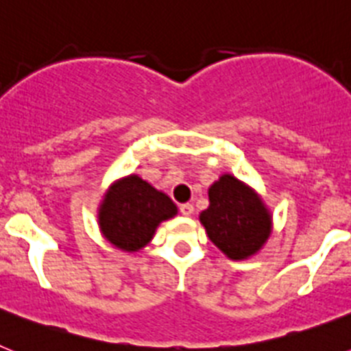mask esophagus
Wrapping results in <instances>:
<instances>
[{"instance_id":"obj_1","label":"esophagus","mask_w":351,"mask_h":351,"mask_svg":"<svg viewBox=\"0 0 351 351\" xmlns=\"http://www.w3.org/2000/svg\"><path fill=\"white\" fill-rule=\"evenodd\" d=\"M179 213H181L182 216H191V214H193V206H191V204H181V206H179Z\"/></svg>"}]
</instances>
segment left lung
I'll list each match as a JSON object with an SVG mask.
<instances>
[{"mask_svg": "<svg viewBox=\"0 0 351 351\" xmlns=\"http://www.w3.org/2000/svg\"><path fill=\"white\" fill-rule=\"evenodd\" d=\"M209 207L200 214L206 232L228 258L255 255L271 234V214L253 191L232 176L209 188Z\"/></svg>", "mask_w": 351, "mask_h": 351, "instance_id": "obj_1", "label": "left lung"}]
</instances>
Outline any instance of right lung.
I'll list each match as a JSON object with an SVG mask.
<instances>
[{
  "label": "right lung",
  "instance_id": "obj_1",
  "mask_svg": "<svg viewBox=\"0 0 351 351\" xmlns=\"http://www.w3.org/2000/svg\"><path fill=\"white\" fill-rule=\"evenodd\" d=\"M176 213L178 207L165 193L137 176H130L105 195L98 218L101 232L114 246L137 251L153 239L156 226Z\"/></svg>",
  "mask_w": 351,
  "mask_h": 351
}]
</instances>
